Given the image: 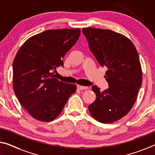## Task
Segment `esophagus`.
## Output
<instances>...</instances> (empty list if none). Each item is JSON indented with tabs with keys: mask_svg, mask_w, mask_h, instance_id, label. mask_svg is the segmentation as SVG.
<instances>
[{
	"mask_svg": "<svg viewBox=\"0 0 155 155\" xmlns=\"http://www.w3.org/2000/svg\"><path fill=\"white\" fill-rule=\"evenodd\" d=\"M77 88L80 90H87V89H88V87H87V86H82V85H78Z\"/></svg>",
	"mask_w": 155,
	"mask_h": 155,
	"instance_id": "1",
	"label": "esophagus"
}]
</instances>
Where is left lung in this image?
Returning a JSON list of instances; mask_svg holds the SVG:
<instances>
[{
  "label": "left lung",
  "mask_w": 155,
  "mask_h": 155,
  "mask_svg": "<svg viewBox=\"0 0 155 155\" xmlns=\"http://www.w3.org/2000/svg\"><path fill=\"white\" fill-rule=\"evenodd\" d=\"M90 51L101 66L107 68L109 88L101 91L94 85L95 101L88 107L94 119L112 123L130 111L142 83V70L138 52L127 37L109 29L83 28Z\"/></svg>",
  "instance_id": "left-lung-1"
}]
</instances>
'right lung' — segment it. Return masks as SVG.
<instances>
[{
    "mask_svg": "<svg viewBox=\"0 0 155 155\" xmlns=\"http://www.w3.org/2000/svg\"><path fill=\"white\" fill-rule=\"evenodd\" d=\"M81 29L47 30L21 46L13 62V87L17 98L34 119L51 122L61 114L75 84L54 78L53 71L79 38Z\"/></svg>",
    "mask_w": 155,
    "mask_h": 155,
    "instance_id": "obj_1",
    "label": "right lung"
}]
</instances>
